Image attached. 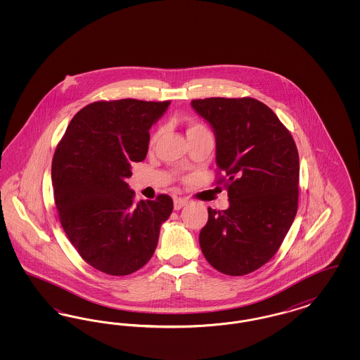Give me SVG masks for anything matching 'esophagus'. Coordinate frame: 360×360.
I'll return each instance as SVG.
<instances>
[{
	"instance_id": "1",
	"label": "esophagus",
	"mask_w": 360,
	"mask_h": 360,
	"mask_svg": "<svg viewBox=\"0 0 360 360\" xmlns=\"http://www.w3.org/2000/svg\"><path fill=\"white\" fill-rule=\"evenodd\" d=\"M186 204H188V200L184 198V197H175V198H174V209H175V210L182 209Z\"/></svg>"
}]
</instances>
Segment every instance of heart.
Returning a JSON list of instances; mask_svg holds the SVG:
<instances>
[{"label":"heart","instance_id":"heart-1","mask_svg":"<svg viewBox=\"0 0 360 360\" xmlns=\"http://www.w3.org/2000/svg\"><path fill=\"white\" fill-rule=\"evenodd\" d=\"M200 129H206L205 125L201 124V122H197V121H191V122L188 124V132H193V131H200ZM160 134H162V129H158V131L155 132L154 136H153V140L155 141L158 137L160 136Z\"/></svg>","mask_w":360,"mask_h":360}]
</instances>
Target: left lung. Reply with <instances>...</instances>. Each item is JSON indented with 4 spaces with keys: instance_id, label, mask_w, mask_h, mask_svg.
Returning <instances> with one entry per match:
<instances>
[{
    "instance_id": "8db88e82",
    "label": "left lung",
    "mask_w": 360,
    "mask_h": 360,
    "mask_svg": "<svg viewBox=\"0 0 360 360\" xmlns=\"http://www.w3.org/2000/svg\"><path fill=\"white\" fill-rule=\"evenodd\" d=\"M216 136L217 184L229 207L207 209L200 232L206 260L226 275L250 274L279 250L298 207L300 158L274 112L251 97L193 100Z\"/></svg>"
}]
</instances>
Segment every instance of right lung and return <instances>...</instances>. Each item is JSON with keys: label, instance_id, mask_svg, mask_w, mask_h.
<instances>
[{"label": "right lung", "instance_id": "add662e5", "mask_svg": "<svg viewBox=\"0 0 360 360\" xmlns=\"http://www.w3.org/2000/svg\"><path fill=\"white\" fill-rule=\"evenodd\" d=\"M169 105L134 98L89 103L55 150L52 186L60 224L81 257L105 274L141 269L172 214L170 195L136 204L125 182L131 165L144 160L150 128Z\"/></svg>", "mask_w": 360, "mask_h": 360}]
</instances>
